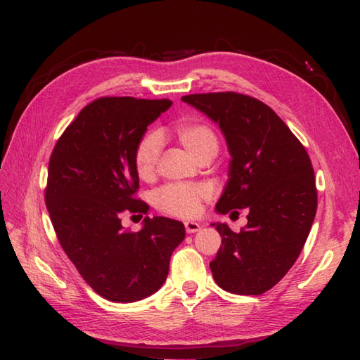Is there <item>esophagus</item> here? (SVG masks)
I'll return each mask as SVG.
<instances>
[{
  "label": "esophagus",
  "instance_id": "obj_1",
  "mask_svg": "<svg viewBox=\"0 0 360 360\" xmlns=\"http://www.w3.org/2000/svg\"><path fill=\"white\" fill-rule=\"evenodd\" d=\"M185 229H186L188 234H194V232H198L200 229V224L196 223V221H186Z\"/></svg>",
  "mask_w": 360,
  "mask_h": 360
}]
</instances>
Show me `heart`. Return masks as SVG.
I'll use <instances>...</instances> for the list:
<instances>
[{"label": "heart", "mask_w": 360, "mask_h": 360, "mask_svg": "<svg viewBox=\"0 0 360 360\" xmlns=\"http://www.w3.org/2000/svg\"><path fill=\"white\" fill-rule=\"evenodd\" d=\"M175 136L179 142L199 160L200 156L210 151L218 150V141L215 132L209 126L199 122H181L176 124ZM161 136L158 132H148L141 142L137 143L134 151V166L136 172L141 179L147 180L155 174L158 158L161 153ZM210 194V188L202 184L185 185V184H170L162 186L155 194V202L158 209L167 212L176 217H193L199 210L200 200Z\"/></svg>", "instance_id": "heart-1"}]
</instances>
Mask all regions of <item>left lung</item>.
Segmentation results:
<instances>
[{"label": "left lung", "mask_w": 360, "mask_h": 360, "mask_svg": "<svg viewBox=\"0 0 360 360\" xmlns=\"http://www.w3.org/2000/svg\"><path fill=\"white\" fill-rule=\"evenodd\" d=\"M181 101L217 123L228 143L229 180L217 213L248 210L240 232L212 223L221 236L210 262L213 278L232 294H264L294 266L310 234L318 207L310 156L286 123L255 98L228 91Z\"/></svg>", "instance_id": "obj_1"}]
</instances>
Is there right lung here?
<instances>
[{"instance_id": "obj_1", "label": "right lung", "mask_w": 360, "mask_h": 360, "mask_svg": "<svg viewBox=\"0 0 360 360\" xmlns=\"http://www.w3.org/2000/svg\"><path fill=\"white\" fill-rule=\"evenodd\" d=\"M169 99L101 98L82 109L56 142L49 162L46 204L56 237L88 285L104 299L131 304L155 294L184 242L176 219L145 218L124 231V212L150 207L134 198L137 143Z\"/></svg>"}]
</instances>
